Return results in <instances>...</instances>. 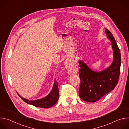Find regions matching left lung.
Instances as JSON below:
<instances>
[{"label": "left lung", "instance_id": "obj_1", "mask_svg": "<svg viewBox=\"0 0 129 129\" xmlns=\"http://www.w3.org/2000/svg\"><path fill=\"white\" fill-rule=\"evenodd\" d=\"M107 38L111 41L113 49V61L108 69L99 72L91 70L86 64L79 61V77L81 84L79 90L80 98L88 102L94 103L113 90L118 82L120 71V50L112 33L105 29Z\"/></svg>", "mask_w": 129, "mask_h": 129}]
</instances>
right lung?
I'll return each instance as SVG.
<instances>
[{
    "label": "right lung",
    "instance_id": "add662e5",
    "mask_svg": "<svg viewBox=\"0 0 129 129\" xmlns=\"http://www.w3.org/2000/svg\"><path fill=\"white\" fill-rule=\"evenodd\" d=\"M59 83L55 80L52 90L50 93L45 98L36 101H28L25 99H23L19 94L18 95L26 103L33 105L37 107L49 108L54 106L57 102L59 99Z\"/></svg>",
    "mask_w": 129,
    "mask_h": 129
}]
</instances>
